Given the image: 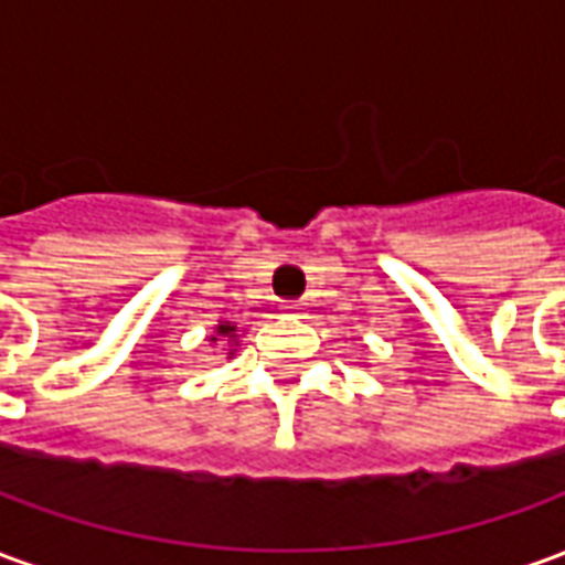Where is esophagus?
Listing matches in <instances>:
<instances>
[{
  "label": "esophagus",
  "mask_w": 565,
  "mask_h": 565,
  "mask_svg": "<svg viewBox=\"0 0 565 565\" xmlns=\"http://www.w3.org/2000/svg\"><path fill=\"white\" fill-rule=\"evenodd\" d=\"M284 318H306V306L302 302H284Z\"/></svg>",
  "instance_id": "1"
}]
</instances>
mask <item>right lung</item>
I'll return each mask as SVG.
<instances>
[{
  "instance_id": "obj_1",
  "label": "right lung",
  "mask_w": 565,
  "mask_h": 565,
  "mask_svg": "<svg viewBox=\"0 0 565 565\" xmlns=\"http://www.w3.org/2000/svg\"><path fill=\"white\" fill-rule=\"evenodd\" d=\"M217 335H223V339H233L235 342V327H226V323H221V327H217ZM211 342H217V339H211Z\"/></svg>"
}]
</instances>
